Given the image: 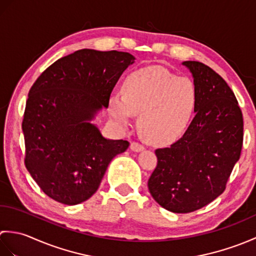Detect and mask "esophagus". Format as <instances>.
Listing matches in <instances>:
<instances>
[{
    "instance_id": "1",
    "label": "esophagus",
    "mask_w": 256,
    "mask_h": 256,
    "mask_svg": "<svg viewBox=\"0 0 256 256\" xmlns=\"http://www.w3.org/2000/svg\"><path fill=\"white\" fill-rule=\"evenodd\" d=\"M131 150L133 152H140L144 150V146L142 144H140L138 142H132L131 143Z\"/></svg>"
}]
</instances>
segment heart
Returning a JSON list of instances; mask_svg holds the SVG:
<instances>
[{
	"mask_svg": "<svg viewBox=\"0 0 256 256\" xmlns=\"http://www.w3.org/2000/svg\"><path fill=\"white\" fill-rule=\"evenodd\" d=\"M198 94L187 77H176L160 66H150L130 74L123 94L108 99V113L122 125L138 116V128L146 140L170 145L182 136L196 111Z\"/></svg>",
	"mask_w": 256,
	"mask_h": 256,
	"instance_id": "heart-1",
	"label": "heart"
}]
</instances>
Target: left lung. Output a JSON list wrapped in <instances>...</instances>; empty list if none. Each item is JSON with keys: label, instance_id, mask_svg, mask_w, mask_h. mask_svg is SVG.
I'll list each match as a JSON object with an SVG mask.
<instances>
[{"label": "left lung", "instance_id": "obj_1", "mask_svg": "<svg viewBox=\"0 0 256 256\" xmlns=\"http://www.w3.org/2000/svg\"><path fill=\"white\" fill-rule=\"evenodd\" d=\"M182 64L197 89L196 116L182 138L155 150L148 182L156 202L175 214L198 210L224 192L243 144L242 111L230 86L202 62Z\"/></svg>", "mask_w": 256, "mask_h": 256}]
</instances>
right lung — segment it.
Wrapping results in <instances>:
<instances>
[{
  "label": "right lung",
  "instance_id": "add662e5",
  "mask_svg": "<svg viewBox=\"0 0 256 256\" xmlns=\"http://www.w3.org/2000/svg\"><path fill=\"white\" fill-rule=\"evenodd\" d=\"M131 54L80 50L48 67L32 86L22 128L25 166L48 197L74 206L100 186L110 162L128 150L90 123L108 106L118 78L134 62Z\"/></svg>",
  "mask_w": 256,
  "mask_h": 256
}]
</instances>
